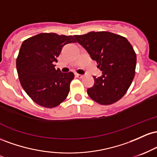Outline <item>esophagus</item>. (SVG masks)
I'll return each instance as SVG.
<instances>
[{
    "label": "esophagus",
    "instance_id": "1",
    "mask_svg": "<svg viewBox=\"0 0 157 157\" xmlns=\"http://www.w3.org/2000/svg\"><path fill=\"white\" fill-rule=\"evenodd\" d=\"M75 76L78 77V78H82V77H84V75H80V74H75Z\"/></svg>",
    "mask_w": 157,
    "mask_h": 157
}]
</instances>
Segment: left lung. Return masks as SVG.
Wrapping results in <instances>:
<instances>
[{"label": "left lung", "mask_w": 157, "mask_h": 157, "mask_svg": "<svg viewBox=\"0 0 157 157\" xmlns=\"http://www.w3.org/2000/svg\"><path fill=\"white\" fill-rule=\"evenodd\" d=\"M74 37L102 71L100 77H93L94 84L87 90L89 96L101 105L120 100L130 87L136 68V55L128 40L109 32H91Z\"/></svg>", "instance_id": "1"}]
</instances>
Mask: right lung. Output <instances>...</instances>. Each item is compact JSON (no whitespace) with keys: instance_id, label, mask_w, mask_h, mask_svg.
Listing matches in <instances>:
<instances>
[{"instance_id":"1","label":"right lung","mask_w":157,"mask_h":157,"mask_svg":"<svg viewBox=\"0 0 157 157\" xmlns=\"http://www.w3.org/2000/svg\"><path fill=\"white\" fill-rule=\"evenodd\" d=\"M75 42L73 36L56 33H40L23 42L16 67L23 89L37 104L54 108L67 97L75 75L56 70L54 63L65 45Z\"/></svg>"}]
</instances>
